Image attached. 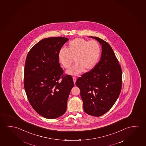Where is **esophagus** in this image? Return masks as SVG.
Returning a JSON list of instances; mask_svg holds the SVG:
<instances>
[{
  "label": "esophagus",
  "instance_id": "34e87169",
  "mask_svg": "<svg viewBox=\"0 0 146 146\" xmlns=\"http://www.w3.org/2000/svg\"><path fill=\"white\" fill-rule=\"evenodd\" d=\"M73 81H74V84H75V82H76V77H73Z\"/></svg>",
  "mask_w": 146,
  "mask_h": 146
}]
</instances>
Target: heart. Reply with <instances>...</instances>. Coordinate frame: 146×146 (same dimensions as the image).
Returning <instances> with one entry per match:
<instances>
[{
	"instance_id": "b5f03b06",
	"label": "heart",
	"mask_w": 146,
	"mask_h": 146,
	"mask_svg": "<svg viewBox=\"0 0 146 146\" xmlns=\"http://www.w3.org/2000/svg\"><path fill=\"white\" fill-rule=\"evenodd\" d=\"M101 48L98 43L81 38H75L70 41L67 49L62 48L58 52V60L63 67L68 68L74 59L75 64L67 71L71 75L80 74L84 70L92 69L99 61Z\"/></svg>"
}]
</instances>
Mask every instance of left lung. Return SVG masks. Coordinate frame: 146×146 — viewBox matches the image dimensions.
Returning <instances> with one entry per match:
<instances>
[{
  "label": "left lung",
  "instance_id": "left-lung-1",
  "mask_svg": "<svg viewBox=\"0 0 146 146\" xmlns=\"http://www.w3.org/2000/svg\"><path fill=\"white\" fill-rule=\"evenodd\" d=\"M102 45L101 60L92 69L77 79L83 109L88 114L99 117L112 107L121 92V66L110 44L97 37L90 36Z\"/></svg>",
  "mask_w": 146,
  "mask_h": 146
}]
</instances>
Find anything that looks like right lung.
Here are the masks:
<instances>
[{
	"label": "right lung",
	"mask_w": 146,
	"mask_h": 146,
	"mask_svg": "<svg viewBox=\"0 0 146 146\" xmlns=\"http://www.w3.org/2000/svg\"><path fill=\"white\" fill-rule=\"evenodd\" d=\"M68 38L43 39L27 54L24 85L27 98L36 112L55 119L66 111L70 92L74 86L72 77L64 74L58 54Z\"/></svg>",
	"instance_id": "right-lung-1"
}]
</instances>
